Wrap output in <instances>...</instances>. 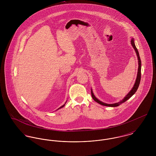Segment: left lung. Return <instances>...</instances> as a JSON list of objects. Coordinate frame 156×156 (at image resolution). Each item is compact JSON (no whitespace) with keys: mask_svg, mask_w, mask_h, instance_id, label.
I'll return each instance as SVG.
<instances>
[{"mask_svg":"<svg viewBox=\"0 0 156 156\" xmlns=\"http://www.w3.org/2000/svg\"><path fill=\"white\" fill-rule=\"evenodd\" d=\"M131 44L132 45V46H133V47L134 49L135 50V51L136 53V55H137V59H138V64H139L137 77H136V82H135V83L134 85L133 88L129 92V94H127V95L124 98V99H122L119 102H118V103H113V104H107V103H103V102L100 101L98 99H97L95 97V95H94L93 92H92V90L91 89V95H92V97L94 99V100L96 102H97L98 103H99V104H100V105H101L103 106H109V107H116V106H118L120 105H121L122 103H123L125 101H126L127 100H129L133 95L134 94V93L136 92L137 89H138V87H139V83H140V78H141V61H140V56H139V51H138V50H137V48H136V47L135 45V44H134L133 38H132V40H131Z\"/></svg>","mask_w":156,"mask_h":156,"instance_id":"obj_1","label":"left lung"}]
</instances>
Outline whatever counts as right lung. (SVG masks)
Returning <instances> with one entry per match:
<instances>
[{"mask_svg":"<svg viewBox=\"0 0 156 156\" xmlns=\"http://www.w3.org/2000/svg\"><path fill=\"white\" fill-rule=\"evenodd\" d=\"M66 103H65V104H64V105H63V106H61V107H60V108H59V109H61V108H63V107H64V106H65V105H66Z\"/></svg>","mask_w":156,"mask_h":156,"instance_id":"add662e5","label":"right lung"}]
</instances>
